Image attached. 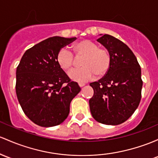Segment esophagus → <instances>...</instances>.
<instances>
[{"mask_svg":"<svg viewBox=\"0 0 158 158\" xmlns=\"http://www.w3.org/2000/svg\"><path fill=\"white\" fill-rule=\"evenodd\" d=\"M79 87H83V86L85 85V83H83V82H79Z\"/></svg>","mask_w":158,"mask_h":158,"instance_id":"1","label":"esophagus"}]
</instances>
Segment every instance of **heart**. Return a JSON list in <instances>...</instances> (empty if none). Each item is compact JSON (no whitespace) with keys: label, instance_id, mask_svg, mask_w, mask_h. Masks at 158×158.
Returning a JSON list of instances; mask_svg holds the SVG:
<instances>
[{"label":"heart","instance_id":"obj_1","mask_svg":"<svg viewBox=\"0 0 158 158\" xmlns=\"http://www.w3.org/2000/svg\"><path fill=\"white\" fill-rule=\"evenodd\" d=\"M72 49L78 58L82 57L80 64L82 67L69 73L72 80L78 82H87L94 77H102L107 73L111 66L110 54L106 48L99 47L90 40H82L74 43ZM56 60L61 70L69 71L73 67L75 60L72 52L66 48L58 51Z\"/></svg>","mask_w":158,"mask_h":158}]
</instances>
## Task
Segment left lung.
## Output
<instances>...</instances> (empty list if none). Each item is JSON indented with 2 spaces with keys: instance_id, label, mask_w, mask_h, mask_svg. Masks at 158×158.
Here are the masks:
<instances>
[{
  "instance_id": "8db88e82",
  "label": "left lung",
  "mask_w": 158,
  "mask_h": 158,
  "mask_svg": "<svg viewBox=\"0 0 158 158\" xmlns=\"http://www.w3.org/2000/svg\"><path fill=\"white\" fill-rule=\"evenodd\" d=\"M97 40L111 56L107 73L98 82L90 83L94 89L89 106L93 118L108 125L127 121L141 100V68L133 52L117 38L104 34Z\"/></svg>"
}]
</instances>
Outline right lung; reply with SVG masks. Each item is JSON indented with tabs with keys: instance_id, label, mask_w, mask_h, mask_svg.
Wrapping results in <instances>:
<instances>
[{
	"instance_id": "right-lung-1",
	"label": "right lung",
	"mask_w": 158,
	"mask_h": 158,
	"mask_svg": "<svg viewBox=\"0 0 158 158\" xmlns=\"http://www.w3.org/2000/svg\"><path fill=\"white\" fill-rule=\"evenodd\" d=\"M76 40L48 38L27 49L17 67V98L25 115L37 125L61 124L69 115L71 100L81 91L56 60L60 48Z\"/></svg>"
}]
</instances>
